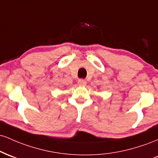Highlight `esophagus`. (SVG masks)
I'll return each mask as SVG.
<instances>
[{
	"label": "esophagus",
	"instance_id": "obj_1",
	"mask_svg": "<svg viewBox=\"0 0 158 158\" xmlns=\"http://www.w3.org/2000/svg\"><path fill=\"white\" fill-rule=\"evenodd\" d=\"M78 84H79V85H80V86H85L87 84V81L85 79H79L78 81Z\"/></svg>",
	"mask_w": 158,
	"mask_h": 158
}]
</instances>
